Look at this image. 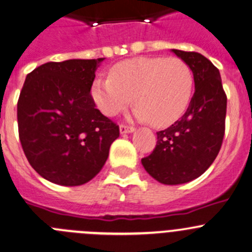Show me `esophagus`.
Returning <instances> with one entry per match:
<instances>
[{
    "label": "esophagus",
    "mask_w": 252,
    "mask_h": 252,
    "mask_svg": "<svg viewBox=\"0 0 252 252\" xmlns=\"http://www.w3.org/2000/svg\"><path fill=\"white\" fill-rule=\"evenodd\" d=\"M134 131V127L133 126H128L125 125V124H121L120 125V132L121 133H131V132Z\"/></svg>",
    "instance_id": "1"
}]
</instances>
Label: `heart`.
<instances>
[{
  "label": "heart",
  "mask_w": 252,
  "mask_h": 252,
  "mask_svg": "<svg viewBox=\"0 0 252 252\" xmlns=\"http://www.w3.org/2000/svg\"><path fill=\"white\" fill-rule=\"evenodd\" d=\"M194 74L178 57H141L111 66L109 77H97L91 87L95 107L105 116H116L133 95L134 116L153 126L171 125L190 102Z\"/></svg>",
  "instance_id": "obj_1"
}]
</instances>
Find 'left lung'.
I'll return each mask as SVG.
<instances>
[{
	"instance_id": "left-lung-1",
	"label": "left lung",
	"mask_w": 252,
	"mask_h": 252,
	"mask_svg": "<svg viewBox=\"0 0 252 252\" xmlns=\"http://www.w3.org/2000/svg\"><path fill=\"white\" fill-rule=\"evenodd\" d=\"M172 52L190 65L195 92L182 118L157 132V145L142 165L160 183L182 184L203 175L216 159L224 137L227 95L219 69L206 57Z\"/></svg>"
}]
</instances>
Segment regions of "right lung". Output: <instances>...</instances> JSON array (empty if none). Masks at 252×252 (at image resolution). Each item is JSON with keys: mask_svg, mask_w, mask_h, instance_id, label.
<instances>
[{"mask_svg": "<svg viewBox=\"0 0 252 252\" xmlns=\"http://www.w3.org/2000/svg\"><path fill=\"white\" fill-rule=\"evenodd\" d=\"M103 59L48 62L27 75L17 108L20 144L33 170L49 182L87 183L120 134L91 95Z\"/></svg>", "mask_w": 252, "mask_h": 252, "instance_id": "add662e5", "label": "right lung"}]
</instances>
